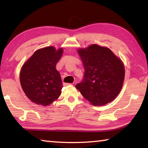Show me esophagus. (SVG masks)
<instances>
[{
	"instance_id": "1",
	"label": "esophagus",
	"mask_w": 148,
	"mask_h": 148,
	"mask_svg": "<svg viewBox=\"0 0 148 148\" xmlns=\"http://www.w3.org/2000/svg\"><path fill=\"white\" fill-rule=\"evenodd\" d=\"M72 84H69V83H63V86H70Z\"/></svg>"
}]
</instances>
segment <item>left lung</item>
I'll return each instance as SVG.
<instances>
[{
	"label": "left lung",
	"instance_id": "obj_1",
	"mask_svg": "<svg viewBox=\"0 0 148 148\" xmlns=\"http://www.w3.org/2000/svg\"><path fill=\"white\" fill-rule=\"evenodd\" d=\"M85 69L76 87L94 106L105 105L116 99L122 88L125 69L121 59L109 48L92 44L77 51Z\"/></svg>",
	"mask_w": 148,
	"mask_h": 148
}]
</instances>
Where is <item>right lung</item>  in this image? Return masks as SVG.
Listing matches in <instances>:
<instances>
[{
    "label": "right lung",
    "mask_w": 148,
    "mask_h": 148,
    "mask_svg": "<svg viewBox=\"0 0 148 148\" xmlns=\"http://www.w3.org/2000/svg\"><path fill=\"white\" fill-rule=\"evenodd\" d=\"M63 50L52 46L37 50L22 66L20 83L32 102L47 106L61 95L62 83L56 64Z\"/></svg>",
    "instance_id": "right-lung-1"
}]
</instances>
